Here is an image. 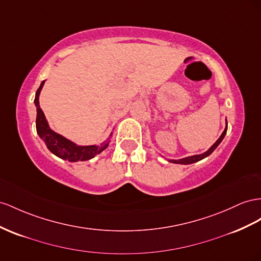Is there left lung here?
Listing matches in <instances>:
<instances>
[{
    "mask_svg": "<svg viewBox=\"0 0 261 261\" xmlns=\"http://www.w3.org/2000/svg\"><path fill=\"white\" fill-rule=\"evenodd\" d=\"M226 132H227V119H226V122H225V129L222 133V135L220 136V138H218L212 146L208 148V149L205 152L200 153V154H193V156H189V157L181 158V159H178V160L168 159V161H169V163L179 164V165H191V164H194V163H198V161H200V160H202L204 158H206L207 156H210V154L216 149L217 146L222 143V140L224 139L225 135H226Z\"/></svg>",
    "mask_w": 261,
    "mask_h": 261,
    "instance_id": "8db88e82",
    "label": "left lung"
}]
</instances>
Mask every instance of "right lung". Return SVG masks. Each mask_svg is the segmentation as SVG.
<instances>
[{
    "label": "right lung",
    "mask_w": 261,
    "mask_h": 261,
    "mask_svg": "<svg viewBox=\"0 0 261 261\" xmlns=\"http://www.w3.org/2000/svg\"><path fill=\"white\" fill-rule=\"evenodd\" d=\"M45 84V81L40 83L38 90L35 95V107H36L37 115H36V130L40 139L43 140L49 151L53 152L55 156H57L63 160H67L69 163H76V161H87L94 158L96 154L101 153L105 150L110 145L113 130L111 132L109 138L104 143L100 145H89L81 146L75 144L72 140L66 138L65 136L60 135L59 133L55 132L46 119L43 110L40 109L39 105V95Z\"/></svg>",
    "instance_id": "obj_1"
}]
</instances>
